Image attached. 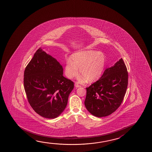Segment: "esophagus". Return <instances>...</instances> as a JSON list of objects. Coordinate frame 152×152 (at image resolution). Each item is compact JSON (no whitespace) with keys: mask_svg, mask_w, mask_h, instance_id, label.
<instances>
[{"mask_svg":"<svg viewBox=\"0 0 152 152\" xmlns=\"http://www.w3.org/2000/svg\"><path fill=\"white\" fill-rule=\"evenodd\" d=\"M75 87H76V88H80V87H81V86H80V85L78 84L77 83H75Z\"/></svg>","mask_w":152,"mask_h":152,"instance_id":"34e87169","label":"esophagus"}]
</instances>
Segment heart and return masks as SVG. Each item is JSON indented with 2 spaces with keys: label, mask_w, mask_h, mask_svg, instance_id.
I'll list each match as a JSON object with an SVG mask.
<instances>
[{
  "label": "heart",
  "mask_w": 152,
  "mask_h": 152,
  "mask_svg": "<svg viewBox=\"0 0 152 152\" xmlns=\"http://www.w3.org/2000/svg\"><path fill=\"white\" fill-rule=\"evenodd\" d=\"M106 56L101 51L93 50L78 51L70 56V59L66 61L65 75L69 78H73L80 74L87 82L98 80L103 73L106 64Z\"/></svg>",
  "instance_id": "b5f03b06"
}]
</instances>
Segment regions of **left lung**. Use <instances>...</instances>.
Here are the masks:
<instances>
[{"instance_id":"8db88e82","label":"left lung","mask_w":152,"mask_h":152,"mask_svg":"<svg viewBox=\"0 0 152 152\" xmlns=\"http://www.w3.org/2000/svg\"><path fill=\"white\" fill-rule=\"evenodd\" d=\"M123 59L104 71L102 77L86 88L85 105L91 114L105 117L114 112L123 101L128 72Z\"/></svg>"}]
</instances>
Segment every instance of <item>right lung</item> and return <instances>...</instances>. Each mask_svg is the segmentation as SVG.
<instances>
[{
	"label": "right lung",
	"instance_id": "add662e5",
	"mask_svg": "<svg viewBox=\"0 0 152 152\" xmlns=\"http://www.w3.org/2000/svg\"><path fill=\"white\" fill-rule=\"evenodd\" d=\"M63 75V66L42 48L26 66L25 91L31 107L41 116L55 118L65 109L74 83Z\"/></svg>",
	"mask_w": 152,
	"mask_h": 152
}]
</instances>
